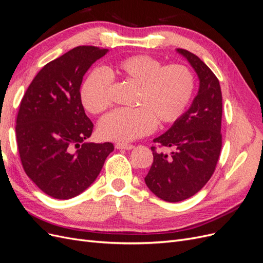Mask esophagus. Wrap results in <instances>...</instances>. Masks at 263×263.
Wrapping results in <instances>:
<instances>
[{
	"label": "esophagus",
	"mask_w": 263,
	"mask_h": 263,
	"mask_svg": "<svg viewBox=\"0 0 263 263\" xmlns=\"http://www.w3.org/2000/svg\"><path fill=\"white\" fill-rule=\"evenodd\" d=\"M115 148L116 149H126V150H130V149H133L134 148V146L133 145H130V144H116L115 145Z\"/></svg>",
	"instance_id": "34e87169"
}]
</instances>
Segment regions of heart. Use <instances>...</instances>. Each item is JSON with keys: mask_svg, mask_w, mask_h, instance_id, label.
<instances>
[{"mask_svg": "<svg viewBox=\"0 0 263 263\" xmlns=\"http://www.w3.org/2000/svg\"><path fill=\"white\" fill-rule=\"evenodd\" d=\"M112 78L138 85L135 108L116 109L101 119L99 135L105 140L127 142L153 132L155 124L177 122L184 114L195 90V78L182 63H163L151 55L136 54L107 69L98 68L87 76L80 91L84 108L100 114L112 105Z\"/></svg>", "mask_w": 263, "mask_h": 263, "instance_id": "heart-1", "label": "heart"}]
</instances>
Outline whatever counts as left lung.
<instances>
[{
    "mask_svg": "<svg viewBox=\"0 0 263 263\" xmlns=\"http://www.w3.org/2000/svg\"><path fill=\"white\" fill-rule=\"evenodd\" d=\"M200 80L192 105L161 136L160 147H172L171 156L151 147L154 162L145 178L149 190L163 201L176 203L197 193L216 168L221 149L222 101L218 79L205 63L185 49H177Z\"/></svg>",
    "mask_w": 263,
    "mask_h": 263,
    "instance_id": "obj_1",
    "label": "left lung"
}]
</instances>
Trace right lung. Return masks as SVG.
I'll use <instances>...</instances> for the list:
<instances>
[{"label": "right lung", "mask_w": 263, "mask_h": 263, "mask_svg": "<svg viewBox=\"0 0 263 263\" xmlns=\"http://www.w3.org/2000/svg\"><path fill=\"white\" fill-rule=\"evenodd\" d=\"M108 50L79 46L39 71L22 99L16 141L24 171L44 193L72 198L100 174L112 142H85L93 123L80 97L83 76Z\"/></svg>", "instance_id": "add662e5"}]
</instances>
